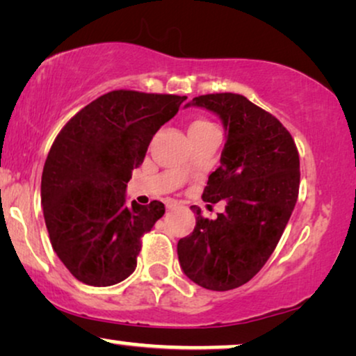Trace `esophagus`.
<instances>
[{
	"label": "esophagus",
	"instance_id": "34e87169",
	"mask_svg": "<svg viewBox=\"0 0 356 356\" xmlns=\"http://www.w3.org/2000/svg\"><path fill=\"white\" fill-rule=\"evenodd\" d=\"M178 206V202L177 201H170V202H167V209L170 211V209H175Z\"/></svg>",
	"mask_w": 356,
	"mask_h": 356
}]
</instances>
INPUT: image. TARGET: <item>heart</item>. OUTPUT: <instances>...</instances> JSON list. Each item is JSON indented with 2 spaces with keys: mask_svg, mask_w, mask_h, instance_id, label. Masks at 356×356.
Wrapping results in <instances>:
<instances>
[{
  "mask_svg": "<svg viewBox=\"0 0 356 356\" xmlns=\"http://www.w3.org/2000/svg\"><path fill=\"white\" fill-rule=\"evenodd\" d=\"M211 123L206 120H194L191 124H189V131H199V129H206V128H211Z\"/></svg>",
  "mask_w": 356,
  "mask_h": 356,
  "instance_id": "b5f03b06",
  "label": "heart"
}]
</instances>
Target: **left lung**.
I'll use <instances>...</instances> for the list:
<instances>
[{
	"mask_svg": "<svg viewBox=\"0 0 356 356\" xmlns=\"http://www.w3.org/2000/svg\"><path fill=\"white\" fill-rule=\"evenodd\" d=\"M213 111L225 129L220 167L202 199L225 201L216 220L193 206L196 227L178 241L179 266L207 290L227 291L262 269L293 212L300 188L295 140L275 116L240 94L199 95L186 106Z\"/></svg>",
	"mask_w": 356,
	"mask_h": 356,
	"instance_id": "obj_1",
	"label": "left lung"
}]
</instances>
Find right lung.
<instances>
[{"mask_svg":"<svg viewBox=\"0 0 356 356\" xmlns=\"http://www.w3.org/2000/svg\"><path fill=\"white\" fill-rule=\"evenodd\" d=\"M186 97L113 90L56 136L42 173V206L56 256L82 284L108 286L138 266L140 238L165 213L160 201H126L131 173Z\"/></svg>","mask_w":356,"mask_h":356,"instance_id":"right-lung-1","label":"right lung"}]
</instances>
